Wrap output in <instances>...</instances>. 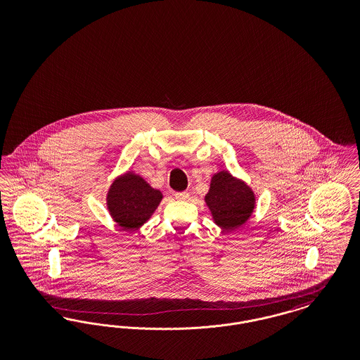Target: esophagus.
<instances>
[{
    "mask_svg": "<svg viewBox=\"0 0 360 360\" xmlns=\"http://www.w3.org/2000/svg\"><path fill=\"white\" fill-rule=\"evenodd\" d=\"M174 195H175V198H176L178 201H186L188 198V191H179V193H175Z\"/></svg>",
    "mask_w": 360,
    "mask_h": 360,
    "instance_id": "34e87169",
    "label": "esophagus"
}]
</instances>
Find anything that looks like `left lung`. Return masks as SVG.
Wrapping results in <instances>:
<instances>
[{
	"mask_svg": "<svg viewBox=\"0 0 360 360\" xmlns=\"http://www.w3.org/2000/svg\"><path fill=\"white\" fill-rule=\"evenodd\" d=\"M205 202L213 221L223 229H235L245 223L255 209V194L245 182L228 172L212 176Z\"/></svg>",
	"mask_w": 360,
	"mask_h": 360,
	"instance_id": "8db88e82",
	"label": "left lung"
}]
</instances>
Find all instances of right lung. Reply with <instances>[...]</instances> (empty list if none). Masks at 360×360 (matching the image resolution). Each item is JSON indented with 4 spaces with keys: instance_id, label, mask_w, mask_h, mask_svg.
<instances>
[{
    "instance_id": "obj_1",
    "label": "right lung",
    "mask_w": 360,
    "mask_h": 360,
    "mask_svg": "<svg viewBox=\"0 0 360 360\" xmlns=\"http://www.w3.org/2000/svg\"><path fill=\"white\" fill-rule=\"evenodd\" d=\"M163 198L140 175L125 172L117 176L106 194L108 210L122 231H135L150 220Z\"/></svg>"
}]
</instances>
